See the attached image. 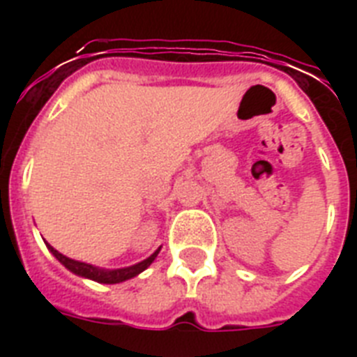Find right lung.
<instances>
[{
    "mask_svg": "<svg viewBox=\"0 0 357 357\" xmlns=\"http://www.w3.org/2000/svg\"><path fill=\"white\" fill-rule=\"evenodd\" d=\"M46 247L50 248V252L55 255L56 259L61 261V263L68 268L69 272L77 273V275H80V277H85V279L102 282V284H116V282H123V280H128V279H132V277L139 275L143 270H146V268L153 263V259H155L157 254H159V250H160V248L159 250H155L153 254L150 255V257H148V259L141 261V263L134 264V266L121 268V270H102V268H96V266H93V264H85V263H80V261L69 259V257L62 255L61 252H56L52 245H48V243H46Z\"/></svg>",
    "mask_w": 357,
    "mask_h": 357,
    "instance_id": "right-lung-1",
    "label": "right lung"
}]
</instances>
